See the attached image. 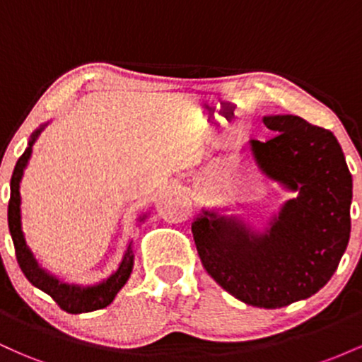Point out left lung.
I'll use <instances>...</instances> for the list:
<instances>
[{
  "mask_svg": "<svg viewBox=\"0 0 362 362\" xmlns=\"http://www.w3.org/2000/svg\"><path fill=\"white\" fill-rule=\"evenodd\" d=\"M277 134L248 141L245 160L293 192L264 230L230 207L201 209L192 223L202 265L224 291L259 308L306 300L330 281L351 236L352 175L337 138L298 115H265Z\"/></svg>",
  "mask_w": 362,
  "mask_h": 362,
  "instance_id": "left-lung-1",
  "label": "left lung"
}]
</instances>
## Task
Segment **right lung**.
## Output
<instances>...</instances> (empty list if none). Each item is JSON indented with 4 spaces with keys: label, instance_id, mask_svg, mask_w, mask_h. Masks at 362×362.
<instances>
[{
    "label": "right lung",
    "instance_id": "1",
    "mask_svg": "<svg viewBox=\"0 0 362 362\" xmlns=\"http://www.w3.org/2000/svg\"><path fill=\"white\" fill-rule=\"evenodd\" d=\"M51 124V120L40 124L32 132L30 139H28V146L23 151V155L16 161L13 175H11L10 182V204H8V228H10L11 240H13L16 259H18L20 269H22L25 277L32 282V286L44 291L45 294L54 298V301L61 306L62 310L68 313H90V311L102 310L109 306L112 301L115 300L117 293L124 288V284L131 277L132 267H134V248H132V242H129L124 248L122 259H120L117 269L110 274L109 277L102 279L100 282L95 284H69L59 279L44 269L35 259L34 252L28 247L27 238L23 233V224H22V194H20V184H22L23 172L27 168L28 161L32 156V148H34L35 141L39 139L40 132ZM149 216V213H143L138 218V224L144 223Z\"/></svg>",
    "mask_w": 362,
    "mask_h": 362
}]
</instances>
